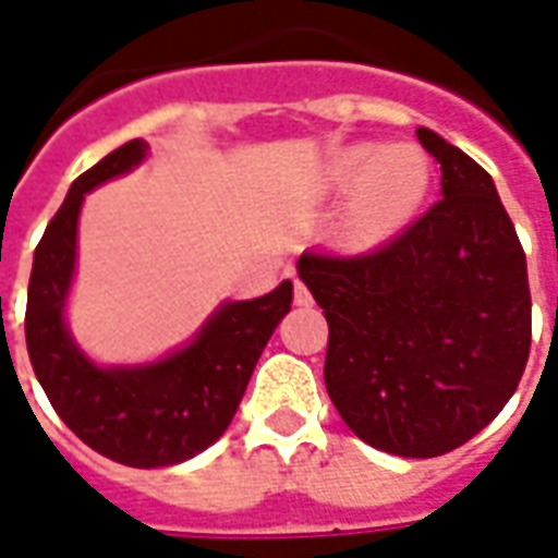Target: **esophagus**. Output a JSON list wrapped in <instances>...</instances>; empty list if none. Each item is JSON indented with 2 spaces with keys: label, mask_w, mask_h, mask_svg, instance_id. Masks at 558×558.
Wrapping results in <instances>:
<instances>
[{
  "label": "esophagus",
  "mask_w": 558,
  "mask_h": 558,
  "mask_svg": "<svg viewBox=\"0 0 558 558\" xmlns=\"http://www.w3.org/2000/svg\"><path fill=\"white\" fill-rule=\"evenodd\" d=\"M295 304H299V307H307V304H314V295H311V290L304 287L302 280H295Z\"/></svg>",
  "instance_id": "obj_1"
}]
</instances>
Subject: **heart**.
Returning a JSON list of instances; mask_svg holds the SVG:
<instances>
[{"label": "heart", "instance_id": "obj_1", "mask_svg": "<svg viewBox=\"0 0 558 558\" xmlns=\"http://www.w3.org/2000/svg\"><path fill=\"white\" fill-rule=\"evenodd\" d=\"M326 191H352L340 239L352 251H374L391 242L418 215L430 191V160L410 143L386 148L352 143L328 160Z\"/></svg>", "mask_w": 558, "mask_h": 558}]
</instances>
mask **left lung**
Segmentation results:
<instances>
[{
	"label": "left lung",
	"mask_w": 558,
	"mask_h": 558,
	"mask_svg": "<svg viewBox=\"0 0 558 558\" xmlns=\"http://www.w3.org/2000/svg\"><path fill=\"white\" fill-rule=\"evenodd\" d=\"M442 199L371 254L307 251L299 278L328 323V398L359 439L439 457L490 424L526 371V254L490 172L427 128Z\"/></svg>",
	"instance_id": "left-lung-1"
}]
</instances>
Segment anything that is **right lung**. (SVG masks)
Listing matches in <instances>:
<instances>
[{
  "label": "right lung",
  "instance_id": "right-lung-1",
  "mask_svg": "<svg viewBox=\"0 0 558 558\" xmlns=\"http://www.w3.org/2000/svg\"><path fill=\"white\" fill-rule=\"evenodd\" d=\"M146 140L110 151L71 184L32 263L26 350L47 398L83 442L116 463L172 466L223 436L268 338L290 314L292 283L251 302L220 304L184 350L143 367L92 364L65 328L83 196L146 158Z\"/></svg>",
  "mask_w": 558,
  "mask_h": 558
}]
</instances>
